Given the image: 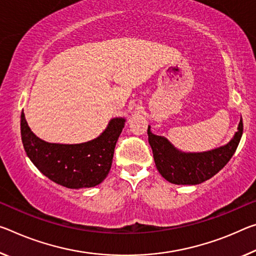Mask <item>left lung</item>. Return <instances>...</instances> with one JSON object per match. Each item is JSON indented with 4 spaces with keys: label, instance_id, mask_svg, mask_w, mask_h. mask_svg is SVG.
I'll return each mask as SVG.
<instances>
[{
    "label": "left lung",
    "instance_id": "left-lung-1",
    "mask_svg": "<svg viewBox=\"0 0 256 256\" xmlns=\"http://www.w3.org/2000/svg\"><path fill=\"white\" fill-rule=\"evenodd\" d=\"M232 139L221 147L202 152H184L164 136H156L148 126V141L158 172L174 184H200L224 168L236 152L242 136V120Z\"/></svg>",
    "mask_w": 256,
    "mask_h": 256
}]
</instances>
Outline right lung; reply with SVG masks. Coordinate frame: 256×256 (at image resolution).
<instances>
[{"instance_id": "1", "label": "right lung", "mask_w": 256, "mask_h": 256, "mask_svg": "<svg viewBox=\"0 0 256 256\" xmlns=\"http://www.w3.org/2000/svg\"><path fill=\"white\" fill-rule=\"evenodd\" d=\"M124 125L125 118L116 117L96 139L64 144L46 142L36 136L28 126L24 110L20 118L22 144L32 163L51 181L70 189L91 188L106 179Z\"/></svg>"}]
</instances>
